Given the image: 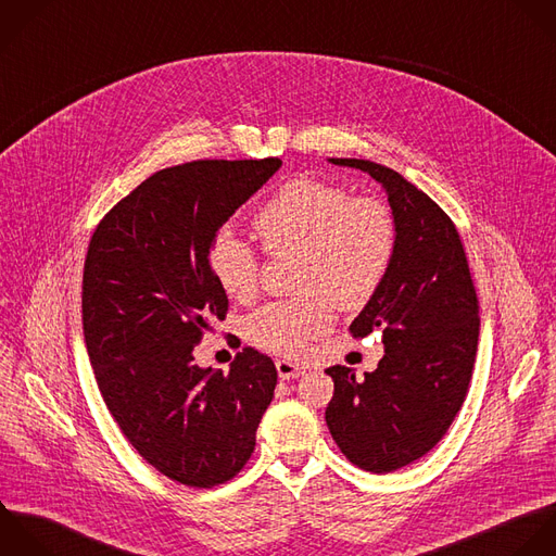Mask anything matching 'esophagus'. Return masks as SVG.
I'll return each instance as SVG.
<instances>
[{"instance_id":"obj_1","label":"esophagus","mask_w":556,"mask_h":556,"mask_svg":"<svg viewBox=\"0 0 556 556\" xmlns=\"http://www.w3.org/2000/svg\"><path fill=\"white\" fill-rule=\"evenodd\" d=\"M275 366H277L279 379H283V381L296 379V377H301V375L305 372V368H301L299 364H294V362H290V359H277Z\"/></svg>"}]
</instances>
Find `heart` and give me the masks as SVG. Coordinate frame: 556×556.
I'll return each mask as SVG.
<instances>
[{
	"mask_svg": "<svg viewBox=\"0 0 556 556\" xmlns=\"http://www.w3.org/2000/svg\"><path fill=\"white\" fill-rule=\"evenodd\" d=\"M253 229L268 253H301L299 288L307 292L266 303L247 318L255 346L290 357L331 329L336 303L344 309L366 305L386 281L396 251V225L386 203L309 177L279 186L255 212ZM210 270L231 299L255 294L257 253L233 233L214 236Z\"/></svg>",
	"mask_w": 556,
	"mask_h": 556,
	"instance_id": "b5f03b06",
	"label": "heart"
}]
</instances>
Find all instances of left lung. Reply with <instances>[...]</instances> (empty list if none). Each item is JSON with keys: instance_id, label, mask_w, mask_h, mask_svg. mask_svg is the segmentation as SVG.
Instances as JSON below:
<instances>
[{"instance_id": "1", "label": "left lung", "mask_w": 556, "mask_h": 556, "mask_svg": "<svg viewBox=\"0 0 556 556\" xmlns=\"http://www.w3.org/2000/svg\"><path fill=\"white\" fill-rule=\"evenodd\" d=\"M368 173L388 194L396 251L386 281L351 323L355 338L381 331L377 370L331 366L327 427L351 464L386 475L427 455L464 405L479 344V301L448 214L401 173L370 160L329 157Z\"/></svg>"}]
</instances>
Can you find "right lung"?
I'll return each mask as SVG.
<instances>
[{"instance_id":"right-lung-1","label":"right lung","mask_w":556,"mask_h":556,"mask_svg":"<svg viewBox=\"0 0 556 556\" xmlns=\"http://www.w3.org/2000/svg\"><path fill=\"white\" fill-rule=\"evenodd\" d=\"M281 166L197 160L162 168L97 225L81 281V323L101 396L123 435L188 488L233 479L255 448L277 368L251 346L229 372L199 368L194 346L225 320L210 244Z\"/></svg>"}]
</instances>
